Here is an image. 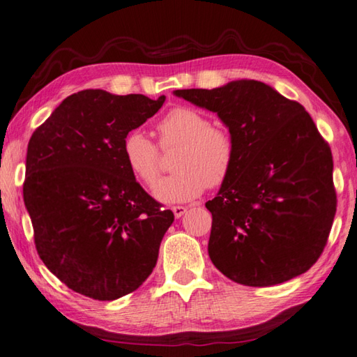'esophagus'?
Wrapping results in <instances>:
<instances>
[{
  "instance_id": "34e87169",
  "label": "esophagus",
  "mask_w": 357,
  "mask_h": 357,
  "mask_svg": "<svg viewBox=\"0 0 357 357\" xmlns=\"http://www.w3.org/2000/svg\"><path fill=\"white\" fill-rule=\"evenodd\" d=\"M172 211L175 218H180L186 213V207H183V205H175V207H172Z\"/></svg>"
}]
</instances>
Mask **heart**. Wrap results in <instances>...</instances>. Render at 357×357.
<instances>
[{
  "mask_svg": "<svg viewBox=\"0 0 357 357\" xmlns=\"http://www.w3.org/2000/svg\"><path fill=\"white\" fill-rule=\"evenodd\" d=\"M156 131L162 150L177 147L172 156L175 171L155 188L158 201H192L202 195L205 186L220 188L227 182L235 166V141L208 116L190 106H177L160 119ZM122 156L136 180L152 188L160 175L158 146L141 131H130L122 144Z\"/></svg>",
  "mask_w": 357,
  "mask_h": 357,
  "instance_id": "obj_1",
  "label": "heart"
}]
</instances>
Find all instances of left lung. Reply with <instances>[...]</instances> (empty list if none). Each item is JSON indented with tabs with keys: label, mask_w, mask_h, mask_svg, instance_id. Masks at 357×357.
I'll return each mask as SVG.
<instances>
[{
	"label": "left lung",
	"mask_w": 357,
	"mask_h": 357,
	"mask_svg": "<svg viewBox=\"0 0 357 357\" xmlns=\"http://www.w3.org/2000/svg\"><path fill=\"white\" fill-rule=\"evenodd\" d=\"M174 93L216 112L235 141L234 171L205 204L213 218V265L248 287L307 271L326 246L337 210L333 153L309 112L255 79Z\"/></svg>",
	"instance_id": "obj_1"
}]
</instances>
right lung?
Segmentation results:
<instances>
[{
    "instance_id": "right-lung-1",
    "label": "right lung",
    "mask_w": 357,
    "mask_h": 357,
    "mask_svg": "<svg viewBox=\"0 0 357 357\" xmlns=\"http://www.w3.org/2000/svg\"><path fill=\"white\" fill-rule=\"evenodd\" d=\"M165 98L79 91L28 142L23 199L37 254L79 295L114 301L142 285L156 265L174 213L136 182L122 144Z\"/></svg>"
}]
</instances>
